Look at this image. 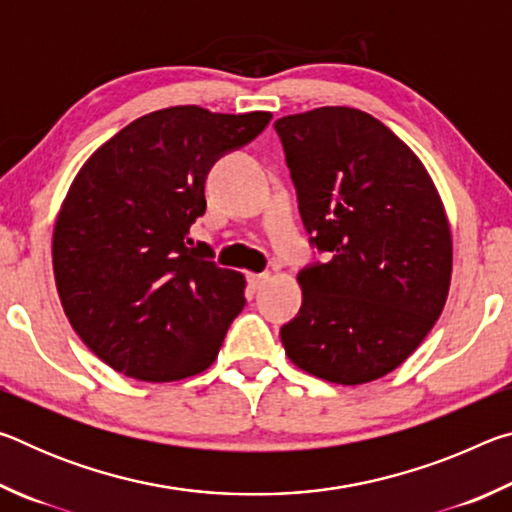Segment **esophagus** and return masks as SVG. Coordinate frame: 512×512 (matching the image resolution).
<instances>
[{
    "instance_id": "1",
    "label": "esophagus",
    "mask_w": 512,
    "mask_h": 512,
    "mask_svg": "<svg viewBox=\"0 0 512 512\" xmlns=\"http://www.w3.org/2000/svg\"><path fill=\"white\" fill-rule=\"evenodd\" d=\"M268 277H271L268 273H248V284L253 289H259V287H264Z\"/></svg>"
}]
</instances>
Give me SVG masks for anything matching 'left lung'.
Returning a JSON list of instances; mask_svg holds the SVG:
<instances>
[{
    "mask_svg": "<svg viewBox=\"0 0 512 512\" xmlns=\"http://www.w3.org/2000/svg\"><path fill=\"white\" fill-rule=\"evenodd\" d=\"M311 244L287 357L332 384L393 372L436 325L452 282V228L427 167L379 119L325 106L275 121Z\"/></svg>",
    "mask_w": 512,
    "mask_h": 512,
    "instance_id": "left-lung-1",
    "label": "left lung"
}]
</instances>
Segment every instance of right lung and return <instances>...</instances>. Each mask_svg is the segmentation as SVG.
<instances>
[{"label":"right lung","mask_w":512,"mask_h":512,"mask_svg":"<svg viewBox=\"0 0 512 512\" xmlns=\"http://www.w3.org/2000/svg\"><path fill=\"white\" fill-rule=\"evenodd\" d=\"M271 112L173 106L101 144L60 205L51 262L81 341L126 377L162 384L214 363L246 305V277L189 248L216 158L264 131Z\"/></svg>","instance_id":"obj_1"}]
</instances>
